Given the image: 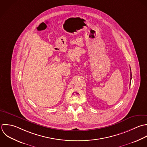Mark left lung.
I'll return each instance as SVG.
<instances>
[{"label":"left lung","instance_id":"left-lung-1","mask_svg":"<svg viewBox=\"0 0 147 147\" xmlns=\"http://www.w3.org/2000/svg\"><path fill=\"white\" fill-rule=\"evenodd\" d=\"M130 70H131V67H130ZM131 79H132V73L131 71ZM130 85H131V82H130Z\"/></svg>","mask_w":147,"mask_h":147}]
</instances>
